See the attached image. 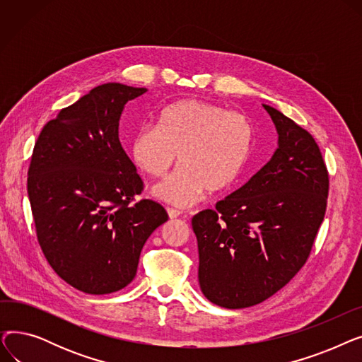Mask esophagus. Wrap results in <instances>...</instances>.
<instances>
[{
	"mask_svg": "<svg viewBox=\"0 0 362 362\" xmlns=\"http://www.w3.org/2000/svg\"><path fill=\"white\" fill-rule=\"evenodd\" d=\"M167 213H168L170 218H177L182 214V211L176 210V208H167Z\"/></svg>",
	"mask_w": 362,
	"mask_h": 362,
	"instance_id": "esophagus-1",
	"label": "esophagus"
}]
</instances>
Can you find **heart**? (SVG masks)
<instances>
[{
  "label": "heart",
  "mask_w": 362,
  "mask_h": 362,
  "mask_svg": "<svg viewBox=\"0 0 362 362\" xmlns=\"http://www.w3.org/2000/svg\"><path fill=\"white\" fill-rule=\"evenodd\" d=\"M254 127L240 112L223 105L183 100L165 107L156 126H142L130 142V158L145 175L160 179L182 165L152 194L177 206L195 204L208 189L230 187L250 158Z\"/></svg>",
  "instance_id": "b5f03b06"
}]
</instances>
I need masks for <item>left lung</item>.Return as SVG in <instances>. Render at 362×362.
Here are the masks:
<instances>
[{
  "label": "left lung",
  "instance_id": "obj_1",
  "mask_svg": "<svg viewBox=\"0 0 362 362\" xmlns=\"http://www.w3.org/2000/svg\"><path fill=\"white\" fill-rule=\"evenodd\" d=\"M262 107L279 133L272 160L216 210L192 218L201 291L229 310L257 305L286 286L307 262L327 206L329 171L311 133Z\"/></svg>",
  "mask_w": 362,
  "mask_h": 362
}]
</instances>
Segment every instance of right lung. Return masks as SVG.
Returning a JSON list of instances; mask_svg holds the SVG:
<instances>
[{
    "label": "right lung",
    "instance_id": "add662e5",
    "mask_svg": "<svg viewBox=\"0 0 362 362\" xmlns=\"http://www.w3.org/2000/svg\"><path fill=\"white\" fill-rule=\"evenodd\" d=\"M145 88L105 83L63 108L37 136L28 195L37 242L70 286L89 295L117 292L135 279L146 239L168 220L144 191L119 141L127 101Z\"/></svg>",
    "mask_w": 362,
    "mask_h": 362
}]
</instances>
